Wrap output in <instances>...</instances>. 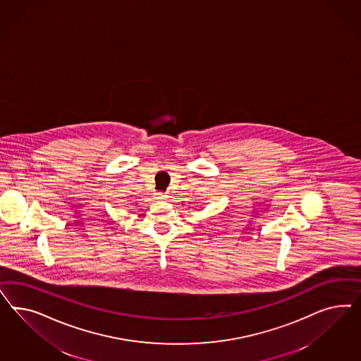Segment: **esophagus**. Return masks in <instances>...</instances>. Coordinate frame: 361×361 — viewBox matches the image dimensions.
<instances>
[{"instance_id":"34e87169","label":"esophagus","mask_w":361,"mask_h":361,"mask_svg":"<svg viewBox=\"0 0 361 361\" xmlns=\"http://www.w3.org/2000/svg\"><path fill=\"white\" fill-rule=\"evenodd\" d=\"M165 195L164 193H156V198H157V200H165Z\"/></svg>"}]
</instances>
